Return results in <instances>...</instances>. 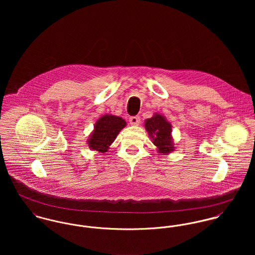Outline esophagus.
I'll return each mask as SVG.
<instances>
[{
	"mask_svg": "<svg viewBox=\"0 0 255 255\" xmlns=\"http://www.w3.org/2000/svg\"><path fill=\"white\" fill-rule=\"evenodd\" d=\"M139 123H140V118L138 116H134V117L129 118V124L131 126H138Z\"/></svg>",
	"mask_w": 255,
	"mask_h": 255,
	"instance_id": "34e87169",
	"label": "esophagus"
}]
</instances>
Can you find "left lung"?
<instances>
[{"mask_svg":"<svg viewBox=\"0 0 255 255\" xmlns=\"http://www.w3.org/2000/svg\"><path fill=\"white\" fill-rule=\"evenodd\" d=\"M144 127L159 153L166 155L175 150L172 125L164 116L158 113L154 114L152 118L145 120Z\"/></svg>","mask_w":255,"mask_h":255,"instance_id":"left-lung-1","label":"left lung"}]
</instances>
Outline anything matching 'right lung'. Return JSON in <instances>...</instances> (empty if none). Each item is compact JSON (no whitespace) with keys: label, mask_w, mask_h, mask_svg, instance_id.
Listing matches in <instances>:
<instances>
[{"label":"right lung","mask_w":255,"mask_h":255,"mask_svg":"<svg viewBox=\"0 0 255 255\" xmlns=\"http://www.w3.org/2000/svg\"><path fill=\"white\" fill-rule=\"evenodd\" d=\"M126 126V121L121 117L103 115L95 123L94 129L87 139V144L91 150L105 153Z\"/></svg>","instance_id":"right-lung-1"}]
</instances>
